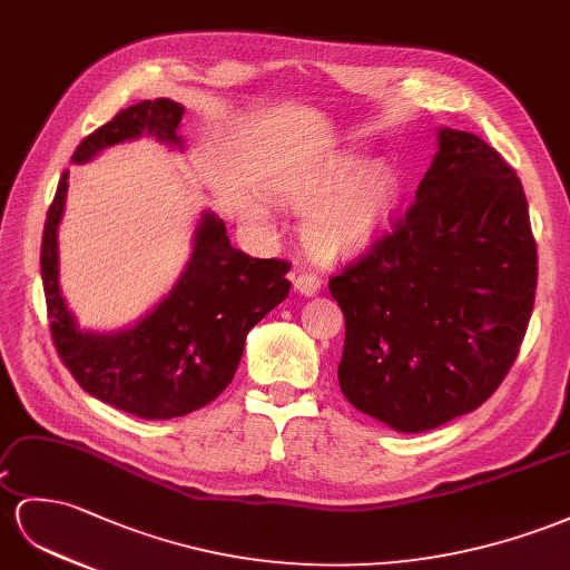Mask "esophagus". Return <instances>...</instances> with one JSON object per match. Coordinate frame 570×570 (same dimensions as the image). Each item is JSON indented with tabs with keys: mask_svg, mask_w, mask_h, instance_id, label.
<instances>
[{
	"mask_svg": "<svg viewBox=\"0 0 570 570\" xmlns=\"http://www.w3.org/2000/svg\"><path fill=\"white\" fill-rule=\"evenodd\" d=\"M294 286H296V291H301V294H305V296H315L320 286H323V279H320L317 274H313L308 269H301L294 276Z\"/></svg>",
	"mask_w": 570,
	"mask_h": 570,
	"instance_id": "1",
	"label": "esophagus"
}]
</instances>
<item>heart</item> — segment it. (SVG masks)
<instances>
[{"instance_id": "1", "label": "heart", "mask_w": 570, "mask_h": 570, "mask_svg": "<svg viewBox=\"0 0 570 570\" xmlns=\"http://www.w3.org/2000/svg\"><path fill=\"white\" fill-rule=\"evenodd\" d=\"M397 197L400 180L390 166L375 164L361 173L358 158H334L296 197V207L311 209L303 222V238L325 257L358 253L387 226Z\"/></svg>"}]
</instances>
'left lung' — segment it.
<instances>
[{
	"mask_svg": "<svg viewBox=\"0 0 570 570\" xmlns=\"http://www.w3.org/2000/svg\"><path fill=\"white\" fill-rule=\"evenodd\" d=\"M537 288V243L513 166L441 129L410 209L330 279L344 313L340 387L416 433L470 414L513 366Z\"/></svg>",
	"mask_w": 570,
	"mask_h": 570,
	"instance_id": "1",
	"label": "left lung"
}]
</instances>
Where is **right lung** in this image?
Instances as JSON below:
<instances>
[{
  "mask_svg": "<svg viewBox=\"0 0 570 570\" xmlns=\"http://www.w3.org/2000/svg\"><path fill=\"white\" fill-rule=\"evenodd\" d=\"M183 106L170 98L141 100L86 137L71 160L83 164L106 146L144 132L180 144ZM69 170L48 209L40 245L52 344L75 381L115 410L139 419L185 416L228 387L245 337L286 296L288 259H257L230 245L218 216L204 214L195 250L178 284L135 327L115 334L77 330L57 282V226L65 212Z\"/></svg>",
  "mask_w": 570,
  "mask_h": 570,
  "instance_id": "1",
  "label": "right lung"
}]
</instances>
